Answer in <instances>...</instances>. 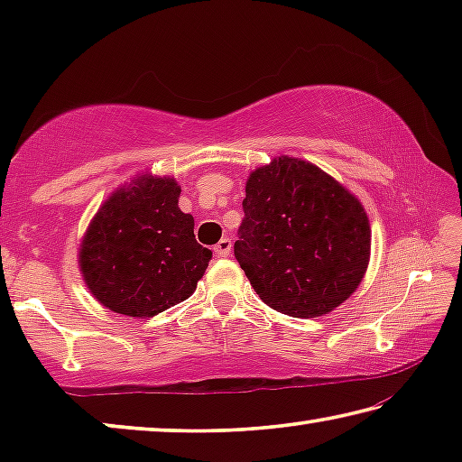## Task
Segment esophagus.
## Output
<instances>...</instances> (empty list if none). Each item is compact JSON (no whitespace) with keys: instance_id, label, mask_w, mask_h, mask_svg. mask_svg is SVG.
Wrapping results in <instances>:
<instances>
[{"instance_id":"esophagus-1","label":"esophagus","mask_w":462,"mask_h":462,"mask_svg":"<svg viewBox=\"0 0 462 462\" xmlns=\"http://www.w3.org/2000/svg\"><path fill=\"white\" fill-rule=\"evenodd\" d=\"M230 250H232V240H230V238H222V240L217 242V245L214 246V253H216L217 259H226V256L230 254Z\"/></svg>"}]
</instances>
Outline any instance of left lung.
Segmentation results:
<instances>
[{
    "label": "left lung",
    "instance_id": "8db88e82",
    "mask_svg": "<svg viewBox=\"0 0 462 462\" xmlns=\"http://www.w3.org/2000/svg\"><path fill=\"white\" fill-rule=\"evenodd\" d=\"M234 256L269 308L330 314L356 291L371 259L361 199L314 162L277 156L246 179Z\"/></svg>",
    "mask_w": 462,
    "mask_h": 462
}]
</instances>
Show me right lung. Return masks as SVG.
Segmentation results:
<instances>
[{
	"mask_svg": "<svg viewBox=\"0 0 462 462\" xmlns=\"http://www.w3.org/2000/svg\"><path fill=\"white\" fill-rule=\"evenodd\" d=\"M179 195L173 177L143 173L101 203L79 246L83 281L101 306L152 318L191 297L212 250L195 240Z\"/></svg>",
	"mask_w": 462,
	"mask_h": 462,
	"instance_id": "add662e5",
	"label": "right lung"
}]
</instances>
